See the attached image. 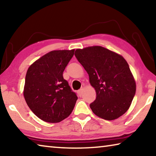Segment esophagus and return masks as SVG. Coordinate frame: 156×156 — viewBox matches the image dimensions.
<instances>
[{
	"mask_svg": "<svg viewBox=\"0 0 156 156\" xmlns=\"http://www.w3.org/2000/svg\"><path fill=\"white\" fill-rule=\"evenodd\" d=\"M83 88H81L80 89H79V90L78 91V94L80 96H82V94H83Z\"/></svg>",
	"mask_w": 156,
	"mask_h": 156,
	"instance_id": "1",
	"label": "esophagus"
}]
</instances>
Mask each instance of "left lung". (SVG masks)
Returning <instances> with one entry per match:
<instances>
[{
	"label": "left lung",
	"mask_w": 156,
	"mask_h": 156,
	"mask_svg": "<svg viewBox=\"0 0 156 156\" xmlns=\"http://www.w3.org/2000/svg\"><path fill=\"white\" fill-rule=\"evenodd\" d=\"M75 56L88 73L96 92V100L90 104L92 112L107 120L122 115L130 107L136 90L125 59L100 46L76 49Z\"/></svg>",
	"instance_id": "8db88e82"
}]
</instances>
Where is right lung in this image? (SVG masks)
<instances>
[{"label":"right lung","instance_id":"add662e5","mask_svg":"<svg viewBox=\"0 0 156 156\" xmlns=\"http://www.w3.org/2000/svg\"><path fill=\"white\" fill-rule=\"evenodd\" d=\"M73 54L74 49L50 51L34 62L26 73L25 101L44 122H59L74 108L78 97L62 76Z\"/></svg>","mask_w":156,"mask_h":156}]
</instances>
